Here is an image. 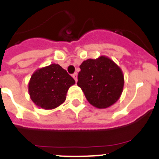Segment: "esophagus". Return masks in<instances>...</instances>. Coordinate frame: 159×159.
<instances>
[{"instance_id": "obj_1", "label": "esophagus", "mask_w": 159, "mask_h": 159, "mask_svg": "<svg viewBox=\"0 0 159 159\" xmlns=\"http://www.w3.org/2000/svg\"><path fill=\"white\" fill-rule=\"evenodd\" d=\"M72 77L74 78V80H75V82H77V73H74L72 75Z\"/></svg>"}]
</instances>
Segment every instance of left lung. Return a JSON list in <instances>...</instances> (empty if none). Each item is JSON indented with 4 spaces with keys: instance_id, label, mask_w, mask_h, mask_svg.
Instances as JSON below:
<instances>
[{
    "instance_id": "obj_1",
    "label": "left lung",
    "mask_w": 159,
    "mask_h": 159,
    "mask_svg": "<svg viewBox=\"0 0 159 159\" xmlns=\"http://www.w3.org/2000/svg\"><path fill=\"white\" fill-rule=\"evenodd\" d=\"M80 67L77 85L90 104L105 109L119 100L123 93L124 75L120 67L111 59L106 56L88 59Z\"/></svg>"
}]
</instances>
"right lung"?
<instances>
[{
    "instance_id": "1",
    "label": "right lung",
    "mask_w": 159,
    "mask_h": 159,
    "mask_svg": "<svg viewBox=\"0 0 159 159\" xmlns=\"http://www.w3.org/2000/svg\"><path fill=\"white\" fill-rule=\"evenodd\" d=\"M74 79L58 64L40 67L32 73L28 88L30 99L44 110H52L64 103Z\"/></svg>"
}]
</instances>
